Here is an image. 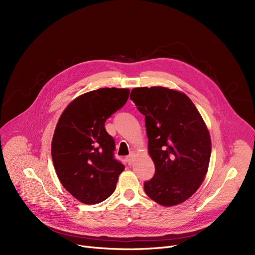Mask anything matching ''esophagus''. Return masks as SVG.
<instances>
[{
  "instance_id": "34e87169",
  "label": "esophagus",
  "mask_w": 255,
  "mask_h": 255,
  "mask_svg": "<svg viewBox=\"0 0 255 255\" xmlns=\"http://www.w3.org/2000/svg\"><path fill=\"white\" fill-rule=\"evenodd\" d=\"M133 161H134V154L131 153L129 156L126 157V162L128 165H131L133 163Z\"/></svg>"
}]
</instances>
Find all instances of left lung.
Segmentation results:
<instances>
[{"mask_svg": "<svg viewBox=\"0 0 255 255\" xmlns=\"http://www.w3.org/2000/svg\"><path fill=\"white\" fill-rule=\"evenodd\" d=\"M130 99L144 116L154 177L143 189L159 205L188 199L202 185L211 157V137L193 102L184 93L163 88H135Z\"/></svg>", "mask_w": 255, "mask_h": 255, "instance_id": "obj_1", "label": "left lung"}]
</instances>
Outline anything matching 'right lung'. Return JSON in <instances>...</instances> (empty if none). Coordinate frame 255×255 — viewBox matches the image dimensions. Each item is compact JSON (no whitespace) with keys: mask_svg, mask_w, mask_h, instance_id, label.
<instances>
[{"mask_svg":"<svg viewBox=\"0 0 255 255\" xmlns=\"http://www.w3.org/2000/svg\"><path fill=\"white\" fill-rule=\"evenodd\" d=\"M128 89L101 88L74 99L61 115L51 157L64 188L79 202L99 204L110 197L125 166L114 156L115 139L104 123L128 100Z\"/></svg>","mask_w":255,"mask_h":255,"instance_id":"add662e5","label":"right lung"}]
</instances>
